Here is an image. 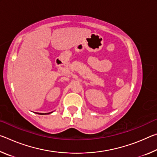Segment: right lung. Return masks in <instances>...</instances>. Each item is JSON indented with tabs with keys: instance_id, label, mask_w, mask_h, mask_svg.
<instances>
[{
	"instance_id": "obj_1",
	"label": "right lung",
	"mask_w": 157,
	"mask_h": 157,
	"mask_svg": "<svg viewBox=\"0 0 157 157\" xmlns=\"http://www.w3.org/2000/svg\"><path fill=\"white\" fill-rule=\"evenodd\" d=\"M52 112H50V113H38V114H40V115H46V114H50Z\"/></svg>"
}]
</instances>
